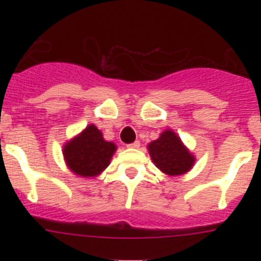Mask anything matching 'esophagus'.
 <instances>
[{
    "mask_svg": "<svg viewBox=\"0 0 261 261\" xmlns=\"http://www.w3.org/2000/svg\"><path fill=\"white\" fill-rule=\"evenodd\" d=\"M138 146H140V141H135L132 144L126 145V147H129V149H137Z\"/></svg>",
    "mask_w": 261,
    "mask_h": 261,
    "instance_id": "34e87169",
    "label": "esophagus"
}]
</instances>
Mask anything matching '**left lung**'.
Instances as JSON below:
<instances>
[{"label": "left lung", "mask_w": 261, "mask_h": 261, "mask_svg": "<svg viewBox=\"0 0 261 261\" xmlns=\"http://www.w3.org/2000/svg\"><path fill=\"white\" fill-rule=\"evenodd\" d=\"M153 162L167 175L186 174L193 166L195 158L181 144L180 138L172 130H166L161 137L149 145Z\"/></svg>", "instance_id": "8db88e82"}]
</instances>
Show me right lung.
<instances>
[{
    "label": "right lung",
    "instance_id": "right-lung-1",
    "mask_svg": "<svg viewBox=\"0 0 261 261\" xmlns=\"http://www.w3.org/2000/svg\"><path fill=\"white\" fill-rule=\"evenodd\" d=\"M115 150V144L105 141L102 132L95 125H89L65 145L64 156L71 171L89 177L96 176L110 165Z\"/></svg>",
    "mask_w": 261,
    "mask_h": 261
}]
</instances>
